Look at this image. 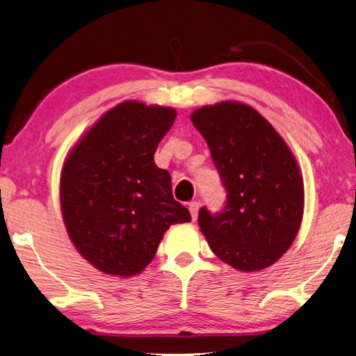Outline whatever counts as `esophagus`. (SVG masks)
<instances>
[{"label":"esophagus","instance_id":"esophagus-1","mask_svg":"<svg viewBox=\"0 0 356 356\" xmlns=\"http://www.w3.org/2000/svg\"><path fill=\"white\" fill-rule=\"evenodd\" d=\"M189 211H191L192 220L195 221L197 216H198V211H200V203H198V201H192V203H189Z\"/></svg>","mask_w":356,"mask_h":356}]
</instances>
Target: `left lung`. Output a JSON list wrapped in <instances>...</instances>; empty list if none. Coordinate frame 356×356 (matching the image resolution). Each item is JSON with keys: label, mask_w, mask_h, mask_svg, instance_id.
<instances>
[{"label": "left lung", "mask_w": 356, "mask_h": 356, "mask_svg": "<svg viewBox=\"0 0 356 356\" xmlns=\"http://www.w3.org/2000/svg\"><path fill=\"white\" fill-rule=\"evenodd\" d=\"M226 187L225 209L198 213L212 252L243 273L271 266L290 250L304 216V179L290 147L252 106L237 100L191 115Z\"/></svg>", "instance_id": "obj_1"}]
</instances>
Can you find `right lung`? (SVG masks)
Returning a JSON list of instances; mask_svg holds the SVG:
<instances>
[{
  "mask_svg": "<svg viewBox=\"0 0 356 356\" xmlns=\"http://www.w3.org/2000/svg\"><path fill=\"white\" fill-rule=\"evenodd\" d=\"M177 110L125 100L74 144L60 173L66 232L80 256L110 276L131 277L155 257L165 231L191 213L155 164Z\"/></svg>",
  "mask_w": 356,
  "mask_h": 356,
  "instance_id": "1",
  "label": "right lung"
}]
</instances>
